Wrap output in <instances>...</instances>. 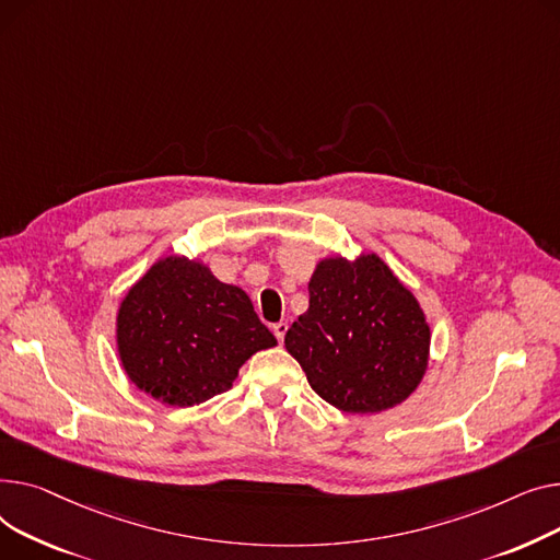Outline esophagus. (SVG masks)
Returning a JSON list of instances; mask_svg holds the SVG:
<instances>
[{
    "label": "esophagus",
    "mask_w": 560,
    "mask_h": 560,
    "mask_svg": "<svg viewBox=\"0 0 560 560\" xmlns=\"http://www.w3.org/2000/svg\"><path fill=\"white\" fill-rule=\"evenodd\" d=\"M287 323H273V327H271V330H273V335H276V339H278V343H282L284 341V335H287Z\"/></svg>",
    "instance_id": "34e87169"
}]
</instances>
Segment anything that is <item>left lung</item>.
I'll list each match as a JSON object with an SVG mask.
<instances>
[{"mask_svg":"<svg viewBox=\"0 0 560 560\" xmlns=\"http://www.w3.org/2000/svg\"><path fill=\"white\" fill-rule=\"evenodd\" d=\"M284 346L318 396L348 413H377L407 400L430 354V325L377 255L323 259L310 280V310Z\"/></svg>","mask_w":560,"mask_h":560,"instance_id":"left-lung-1","label":"left lung"}]
</instances>
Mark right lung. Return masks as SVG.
Masks as SVG:
<instances>
[{
  "label": "right lung",
  "mask_w": 560,
  "mask_h": 560,
  "mask_svg": "<svg viewBox=\"0 0 560 560\" xmlns=\"http://www.w3.org/2000/svg\"><path fill=\"white\" fill-rule=\"evenodd\" d=\"M276 343L240 287L185 257L153 265L117 316L124 371L147 396L172 407L219 396L250 354Z\"/></svg>",
  "instance_id": "obj_1"
}]
</instances>
